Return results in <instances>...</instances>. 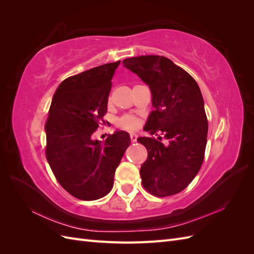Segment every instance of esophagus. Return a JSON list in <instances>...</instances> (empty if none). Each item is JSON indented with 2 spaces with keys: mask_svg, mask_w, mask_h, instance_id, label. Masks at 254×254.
Segmentation results:
<instances>
[{
  "mask_svg": "<svg viewBox=\"0 0 254 254\" xmlns=\"http://www.w3.org/2000/svg\"><path fill=\"white\" fill-rule=\"evenodd\" d=\"M136 134L135 133H130V141H131V143H134L136 142Z\"/></svg>",
  "mask_w": 254,
  "mask_h": 254,
  "instance_id": "1",
  "label": "esophagus"
}]
</instances>
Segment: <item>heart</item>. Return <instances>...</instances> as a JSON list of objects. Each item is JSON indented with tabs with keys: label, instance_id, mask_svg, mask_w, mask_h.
<instances>
[{
	"label": "heart",
	"instance_id": "b5f03b06",
	"mask_svg": "<svg viewBox=\"0 0 254 254\" xmlns=\"http://www.w3.org/2000/svg\"><path fill=\"white\" fill-rule=\"evenodd\" d=\"M137 125V120L132 115H125L120 119L119 126L125 129H133Z\"/></svg>",
	"mask_w": 254,
	"mask_h": 254
}]
</instances>
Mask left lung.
<instances>
[{"label": "left lung", "instance_id": "obj_1", "mask_svg": "<svg viewBox=\"0 0 254 254\" xmlns=\"http://www.w3.org/2000/svg\"><path fill=\"white\" fill-rule=\"evenodd\" d=\"M123 64L149 86L155 109L144 130L160 134L137 139L148 152L140 171L143 187L157 197L178 194L193 181L204 158L207 120L200 89L163 56L127 58Z\"/></svg>", "mask_w": 254, "mask_h": 254}]
</instances>
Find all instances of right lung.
Masks as SVG:
<instances>
[{
    "mask_svg": "<svg viewBox=\"0 0 254 254\" xmlns=\"http://www.w3.org/2000/svg\"><path fill=\"white\" fill-rule=\"evenodd\" d=\"M120 61L73 75L59 84L45 124L47 159L57 181L81 200L109 193L121 159L129 146L126 132L107 136L104 143L91 135L107 113L111 79Z\"/></svg>",
    "mask_w": 254,
    "mask_h": 254,
    "instance_id": "obj_1",
    "label": "right lung"
}]
</instances>
